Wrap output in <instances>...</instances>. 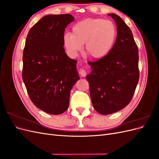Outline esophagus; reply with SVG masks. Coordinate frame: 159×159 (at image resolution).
Wrapping results in <instances>:
<instances>
[{
  "label": "esophagus",
  "mask_w": 159,
  "mask_h": 159,
  "mask_svg": "<svg viewBox=\"0 0 159 159\" xmlns=\"http://www.w3.org/2000/svg\"><path fill=\"white\" fill-rule=\"evenodd\" d=\"M80 74H81V75L82 76V77H85L86 75V74H87V73H86V71L84 69L81 70L80 71Z\"/></svg>",
  "instance_id": "esophagus-1"
}]
</instances>
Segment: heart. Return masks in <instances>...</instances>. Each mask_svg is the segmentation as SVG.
Segmentation results:
<instances>
[{
	"mask_svg": "<svg viewBox=\"0 0 159 159\" xmlns=\"http://www.w3.org/2000/svg\"><path fill=\"white\" fill-rule=\"evenodd\" d=\"M117 36V29L110 20L86 18L75 23L72 33L64 34V44L71 54L81 51L85 43V54L92 59H100L111 50Z\"/></svg>",
	"mask_w": 159,
	"mask_h": 159,
	"instance_id": "obj_1",
	"label": "heart"
}]
</instances>
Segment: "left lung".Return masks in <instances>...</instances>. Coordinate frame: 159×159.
I'll list each match as a JSON object with an SVG mask.
<instances>
[{
  "instance_id": "1",
  "label": "left lung",
  "mask_w": 159,
  "mask_h": 159,
  "mask_svg": "<svg viewBox=\"0 0 159 159\" xmlns=\"http://www.w3.org/2000/svg\"><path fill=\"white\" fill-rule=\"evenodd\" d=\"M117 25V38L108 54L95 61H88L91 102L102 115L113 113L131 102L139 80V50L132 32L121 18L109 14Z\"/></svg>"
}]
</instances>
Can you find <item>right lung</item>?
Returning <instances> with one entry per match:
<instances>
[{
    "mask_svg": "<svg viewBox=\"0 0 159 159\" xmlns=\"http://www.w3.org/2000/svg\"><path fill=\"white\" fill-rule=\"evenodd\" d=\"M74 20L70 14L42 18L28 32L23 51L22 77L34 105L60 115L69 106L70 91L80 78L77 61L64 48L65 28Z\"/></svg>",
    "mask_w": 159,
    "mask_h": 159,
    "instance_id": "obj_1",
    "label": "right lung"
}]
</instances>
